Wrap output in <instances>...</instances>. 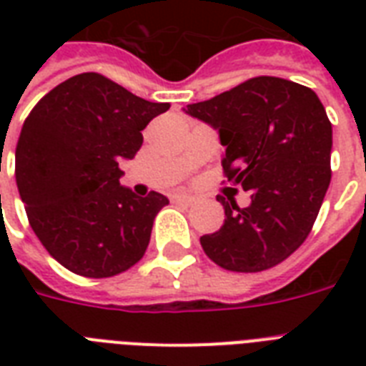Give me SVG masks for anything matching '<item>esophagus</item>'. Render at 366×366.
<instances>
[{
    "label": "esophagus",
    "instance_id": "1",
    "mask_svg": "<svg viewBox=\"0 0 366 366\" xmlns=\"http://www.w3.org/2000/svg\"><path fill=\"white\" fill-rule=\"evenodd\" d=\"M172 199L177 201V203H182V205H194V195L189 194H177L172 195Z\"/></svg>",
    "mask_w": 366,
    "mask_h": 366
}]
</instances>
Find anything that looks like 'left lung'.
<instances>
[{"label": "left lung", "instance_id": "obj_1", "mask_svg": "<svg viewBox=\"0 0 366 366\" xmlns=\"http://www.w3.org/2000/svg\"><path fill=\"white\" fill-rule=\"evenodd\" d=\"M184 112L218 132L226 177L250 192L244 209L218 199L226 218L201 237L205 254L229 272L277 266L306 241L330 184L332 125L319 97L260 76Z\"/></svg>", "mask_w": 366, "mask_h": 366}]
</instances>
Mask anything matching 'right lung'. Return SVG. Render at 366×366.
<instances>
[{"instance_id": "right-lung-1", "label": "right lung", "mask_w": 366, "mask_h": 366, "mask_svg": "<svg viewBox=\"0 0 366 366\" xmlns=\"http://www.w3.org/2000/svg\"><path fill=\"white\" fill-rule=\"evenodd\" d=\"M169 102H149L87 71L49 91L26 117L14 177L37 239L83 277H112L148 249L163 194L138 197L119 184L142 131Z\"/></svg>"}]
</instances>
